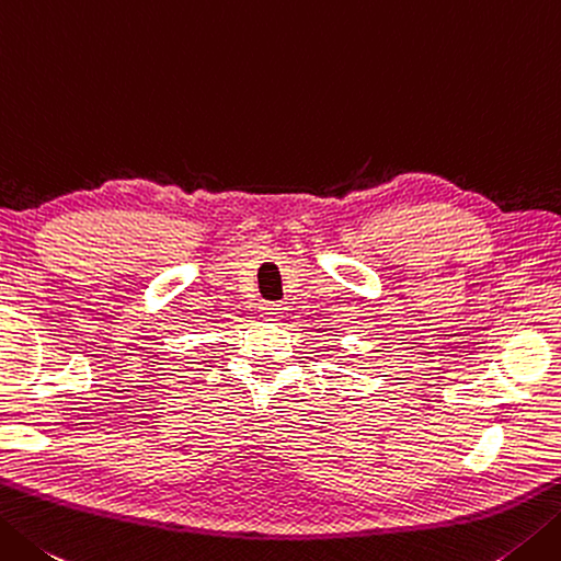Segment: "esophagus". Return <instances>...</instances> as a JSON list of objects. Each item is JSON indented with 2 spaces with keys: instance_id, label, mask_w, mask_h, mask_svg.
I'll return each mask as SVG.
<instances>
[{
  "instance_id": "obj_1",
  "label": "esophagus",
  "mask_w": 561,
  "mask_h": 561,
  "mask_svg": "<svg viewBox=\"0 0 561 561\" xmlns=\"http://www.w3.org/2000/svg\"><path fill=\"white\" fill-rule=\"evenodd\" d=\"M260 311H262V316L265 318H270V321H274V318H279L282 316V304L279 301H262V306H260Z\"/></svg>"
}]
</instances>
